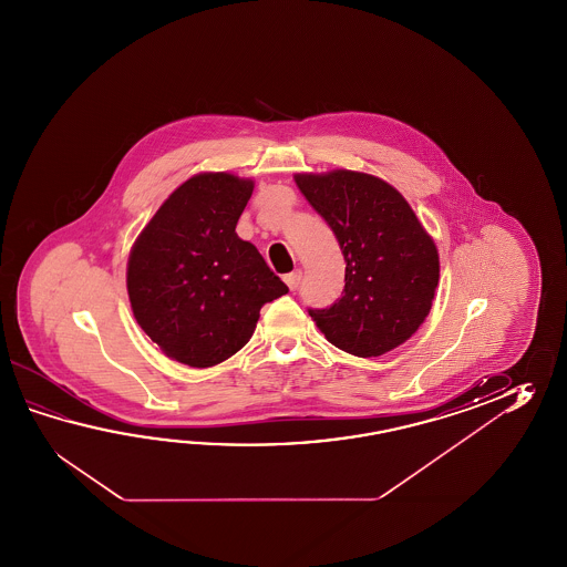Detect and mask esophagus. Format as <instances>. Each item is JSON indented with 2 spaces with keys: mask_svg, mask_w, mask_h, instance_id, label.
Here are the masks:
<instances>
[{
  "mask_svg": "<svg viewBox=\"0 0 567 567\" xmlns=\"http://www.w3.org/2000/svg\"><path fill=\"white\" fill-rule=\"evenodd\" d=\"M284 281L288 284L289 289H296L300 288V281H301V269H293L291 274H288V276H284Z\"/></svg>",
  "mask_w": 567,
  "mask_h": 567,
  "instance_id": "obj_1",
  "label": "esophagus"
}]
</instances>
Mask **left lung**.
I'll return each mask as SVG.
<instances>
[{"instance_id": "1", "label": "left lung", "mask_w": 567, "mask_h": 567, "mask_svg": "<svg viewBox=\"0 0 567 567\" xmlns=\"http://www.w3.org/2000/svg\"><path fill=\"white\" fill-rule=\"evenodd\" d=\"M293 178L347 261L342 298L310 308L313 322L328 342L362 359L403 344L432 310L440 279L434 239L408 200L377 176L332 169Z\"/></svg>"}]
</instances>
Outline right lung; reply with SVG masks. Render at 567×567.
Segmentation results:
<instances>
[{
  "instance_id": "obj_1",
  "label": "right lung",
  "mask_w": 567,
  "mask_h": 567,
  "mask_svg": "<svg viewBox=\"0 0 567 567\" xmlns=\"http://www.w3.org/2000/svg\"><path fill=\"white\" fill-rule=\"evenodd\" d=\"M254 181L205 172L184 182L145 225L127 261L133 316L174 361L206 369L254 337L259 310L288 293L237 220Z\"/></svg>"
}]
</instances>
